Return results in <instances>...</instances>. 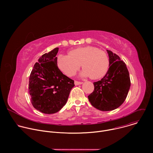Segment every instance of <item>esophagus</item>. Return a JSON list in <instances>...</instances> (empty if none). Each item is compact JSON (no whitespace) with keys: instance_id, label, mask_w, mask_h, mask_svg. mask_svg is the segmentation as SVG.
Segmentation results:
<instances>
[{"instance_id":"esophagus-1","label":"esophagus","mask_w":153,"mask_h":153,"mask_svg":"<svg viewBox=\"0 0 153 153\" xmlns=\"http://www.w3.org/2000/svg\"><path fill=\"white\" fill-rule=\"evenodd\" d=\"M82 83H83L82 82H79V81H77V80H75V81H74V84H75L76 85H81V84H82Z\"/></svg>"}]
</instances>
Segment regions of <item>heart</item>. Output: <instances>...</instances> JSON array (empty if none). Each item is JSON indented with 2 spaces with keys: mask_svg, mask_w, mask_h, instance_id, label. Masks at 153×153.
<instances>
[{
  "mask_svg": "<svg viewBox=\"0 0 153 153\" xmlns=\"http://www.w3.org/2000/svg\"><path fill=\"white\" fill-rule=\"evenodd\" d=\"M59 69L68 76H72L82 67L83 76H90L92 79L103 77L109 68V58L103 50L91 46L79 47L72 50L69 54H60L57 57Z\"/></svg>",
  "mask_w": 153,
  "mask_h": 153,
  "instance_id": "heart-1",
  "label": "heart"
}]
</instances>
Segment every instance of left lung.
I'll list each match as a JSON object with an SVG mask.
<instances>
[{
    "instance_id": "obj_1",
    "label": "left lung",
    "mask_w": 153,
    "mask_h": 153,
    "mask_svg": "<svg viewBox=\"0 0 153 153\" xmlns=\"http://www.w3.org/2000/svg\"><path fill=\"white\" fill-rule=\"evenodd\" d=\"M110 68L105 76L94 82V90L88 97L91 104L103 111L119 108L125 100L131 81L125 62L117 54L107 50Z\"/></svg>"
}]
</instances>
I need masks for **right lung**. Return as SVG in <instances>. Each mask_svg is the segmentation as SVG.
<instances>
[{
  "instance_id": "right-lung-1",
  "label": "right lung",
  "mask_w": 153,
  "mask_h": 153,
  "mask_svg": "<svg viewBox=\"0 0 153 153\" xmlns=\"http://www.w3.org/2000/svg\"><path fill=\"white\" fill-rule=\"evenodd\" d=\"M59 48L43 54L31 71L29 80L31 102L37 110L54 114L66 104L74 80L64 75L57 67Z\"/></svg>"
}]
</instances>
